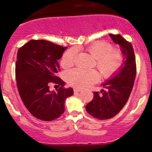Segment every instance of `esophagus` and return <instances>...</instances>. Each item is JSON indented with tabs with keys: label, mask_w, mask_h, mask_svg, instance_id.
<instances>
[{
	"label": "esophagus",
	"mask_w": 152,
	"mask_h": 152,
	"mask_svg": "<svg viewBox=\"0 0 152 152\" xmlns=\"http://www.w3.org/2000/svg\"><path fill=\"white\" fill-rule=\"evenodd\" d=\"M74 93H77V92L81 91L82 88H78V87H76V88H74Z\"/></svg>",
	"instance_id": "1"
}]
</instances>
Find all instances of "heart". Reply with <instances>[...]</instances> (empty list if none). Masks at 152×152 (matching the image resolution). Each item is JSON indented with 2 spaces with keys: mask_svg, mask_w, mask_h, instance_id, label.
I'll return each mask as SVG.
<instances>
[{
  "mask_svg": "<svg viewBox=\"0 0 152 152\" xmlns=\"http://www.w3.org/2000/svg\"><path fill=\"white\" fill-rule=\"evenodd\" d=\"M86 50L96 59V66L104 77L108 78L116 74L121 67L123 56L119 50L112 49V46L104 41H97L86 48ZM76 56L74 49L66 51L63 56L61 64L68 68L74 65ZM68 82L73 86L80 88L87 87L98 81L99 72L95 69H74L68 71L66 74Z\"/></svg>",
  "mask_w": 152,
  "mask_h": 152,
  "instance_id": "1",
  "label": "heart"
}]
</instances>
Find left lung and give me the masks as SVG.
Masks as SVG:
<instances>
[{"instance_id": "1", "label": "left lung", "mask_w": 152, "mask_h": 152, "mask_svg": "<svg viewBox=\"0 0 152 152\" xmlns=\"http://www.w3.org/2000/svg\"><path fill=\"white\" fill-rule=\"evenodd\" d=\"M114 43L119 45L124 61L121 67L106 81L101 93L94 92V99L86 106V111L94 117L104 120L114 117L128 101L136 78V60L132 43L121 35L109 34Z\"/></svg>"}]
</instances>
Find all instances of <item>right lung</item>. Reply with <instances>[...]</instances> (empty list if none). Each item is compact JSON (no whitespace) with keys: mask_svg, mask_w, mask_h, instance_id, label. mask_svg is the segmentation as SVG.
Wrapping results in <instances>:
<instances>
[{"mask_svg":"<svg viewBox=\"0 0 152 152\" xmlns=\"http://www.w3.org/2000/svg\"><path fill=\"white\" fill-rule=\"evenodd\" d=\"M67 47L45 41L31 40L17 53L15 79L20 98L34 117L49 121L64 112V102L74 94L72 88L56 76L60 70L58 61ZM50 83L62 86L56 92L49 90Z\"/></svg>","mask_w":152,"mask_h":152,"instance_id":"right-lung-1","label":"right lung"}]
</instances>
